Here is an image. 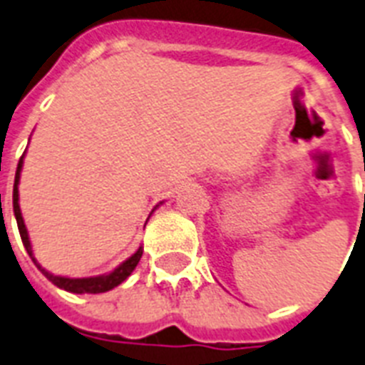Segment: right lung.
I'll list each match as a JSON object with an SVG mask.
<instances>
[{"label":"right lung","mask_w":365,"mask_h":365,"mask_svg":"<svg viewBox=\"0 0 365 365\" xmlns=\"http://www.w3.org/2000/svg\"><path fill=\"white\" fill-rule=\"evenodd\" d=\"M20 170H22V157L19 160V166H16V176H14V189H13V210H14V217H16V223H19V231H20V239H22V244H24L26 252L30 254L31 261L36 263L37 269L45 274V277L54 284V286H58V288L66 289V292H71V294H102V292H108V289L115 288L121 282H125L126 278L130 277L132 271L136 269L138 261L142 257L143 250L138 248V252L132 257L119 265L115 271H111L110 274H102V277H93V278H66V277H54L48 271H45L39 263L34 257V252H31L30 246V239H28V231H26L24 220H22V214H20V206H19V178H20Z\"/></svg>","instance_id":"1"}]
</instances>
